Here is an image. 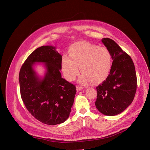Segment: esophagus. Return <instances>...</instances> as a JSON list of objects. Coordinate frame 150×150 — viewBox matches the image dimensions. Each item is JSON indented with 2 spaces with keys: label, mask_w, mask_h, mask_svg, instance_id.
I'll return each instance as SVG.
<instances>
[{
  "label": "esophagus",
  "mask_w": 150,
  "mask_h": 150,
  "mask_svg": "<svg viewBox=\"0 0 150 150\" xmlns=\"http://www.w3.org/2000/svg\"><path fill=\"white\" fill-rule=\"evenodd\" d=\"M83 89V86H76V90L78 91H81Z\"/></svg>",
  "instance_id": "esophagus-1"
}]
</instances>
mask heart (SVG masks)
<instances>
[{
	"label": "heart",
	"instance_id": "obj_1",
	"mask_svg": "<svg viewBox=\"0 0 150 150\" xmlns=\"http://www.w3.org/2000/svg\"><path fill=\"white\" fill-rule=\"evenodd\" d=\"M69 57L62 58V69L66 79L73 81L79 74L80 66L82 74L80 83L86 84L92 81L99 83L109 75L112 65V57L105 47H99L86 42H77L69 47Z\"/></svg>",
	"mask_w": 150,
	"mask_h": 150
}]
</instances>
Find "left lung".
I'll list each match as a JSON object with an SVG mask.
<instances>
[{
	"instance_id": "1",
	"label": "left lung",
	"mask_w": 150,
	"mask_h": 150,
	"mask_svg": "<svg viewBox=\"0 0 150 150\" xmlns=\"http://www.w3.org/2000/svg\"><path fill=\"white\" fill-rule=\"evenodd\" d=\"M101 41L111 52L113 61L106 80L96 88L95 104L101 113L114 116L131 104L136 92L137 76L129 55L111 39L103 38Z\"/></svg>"
}]
</instances>
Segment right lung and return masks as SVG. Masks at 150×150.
<instances>
[{
	"instance_id": "obj_1",
	"label": "right lung",
	"mask_w": 150,
	"mask_h": 150,
	"mask_svg": "<svg viewBox=\"0 0 150 150\" xmlns=\"http://www.w3.org/2000/svg\"><path fill=\"white\" fill-rule=\"evenodd\" d=\"M54 47L45 45L31 53L22 66L19 76L22 100L36 119L49 125L64 122L69 117L75 86L61 77L62 56ZM37 62L46 69L43 78L33 69Z\"/></svg>"
}]
</instances>
